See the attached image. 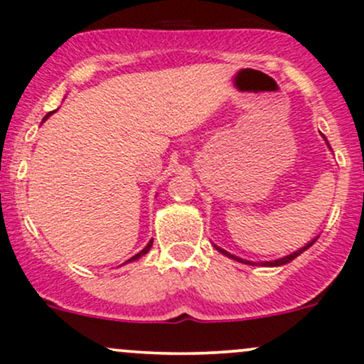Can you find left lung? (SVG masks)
Returning <instances> with one entry per match:
<instances>
[{"instance_id": "8db88e82", "label": "left lung", "mask_w": 364, "mask_h": 364, "mask_svg": "<svg viewBox=\"0 0 364 364\" xmlns=\"http://www.w3.org/2000/svg\"><path fill=\"white\" fill-rule=\"evenodd\" d=\"M326 139V137H324ZM328 142V141H326ZM328 146H329V142H328ZM315 240H317V237H315ZM315 240H311L310 243H306L304 245L303 248H299V250H296L294 253H291V255H287V257H284V259H278V260H269V262H257V264H260V266H284V264H287V262H291V260H294L297 255H301V253H303L304 250H308V248L311 247V245L315 243ZM216 250L218 252H222L223 255H227V257H230V259H234V260H237V262H243V264H253V266H255V262H250V260H245V259H241V257H236V255H232V253H229V252H225V250H222V248H218L216 247Z\"/></svg>"}]
</instances>
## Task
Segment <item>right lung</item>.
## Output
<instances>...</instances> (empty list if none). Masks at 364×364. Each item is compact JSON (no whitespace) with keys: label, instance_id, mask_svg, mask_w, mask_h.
<instances>
[{"label":"right lung","instance_id":"1","mask_svg":"<svg viewBox=\"0 0 364 364\" xmlns=\"http://www.w3.org/2000/svg\"><path fill=\"white\" fill-rule=\"evenodd\" d=\"M50 114H53V112H49V114H47V116L46 117H43V119H47V117H49L50 116ZM153 247V240L151 241H149V243L148 245H146V247H144V250H141V252H139L137 253V255H134V257H132V259H128L127 260V262H132V260H137V259H141V257L142 255H146V253H148L149 252V248H151Z\"/></svg>","mask_w":364,"mask_h":364}]
</instances>
